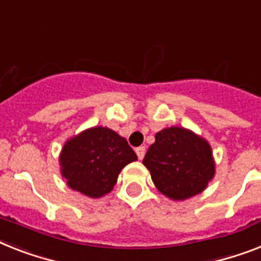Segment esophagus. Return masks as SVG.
<instances>
[{"label": "esophagus", "mask_w": 261, "mask_h": 261, "mask_svg": "<svg viewBox=\"0 0 261 261\" xmlns=\"http://www.w3.org/2000/svg\"><path fill=\"white\" fill-rule=\"evenodd\" d=\"M135 152H137L138 158H139V160H142V158L145 156V152H146L145 146H141V147H137V149H135Z\"/></svg>", "instance_id": "esophagus-1"}]
</instances>
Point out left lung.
I'll use <instances>...</instances> for the list:
<instances>
[{
    "label": "left lung",
    "mask_w": 261,
    "mask_h": 261,
    "mask_svg": "<svg viewBox=\"0 0 261 261\" xmlns=\"http://www.w3.org/2000/svg\"><path fill=\"white\" fill-rule=\"evenodd\" d=\"M156 189L174 201L204 192L215 177L211 145L184 127H167L155 134V142L143 158Z\"/></svg>",
    "instance_id": "obj_1"
}]
</instances>
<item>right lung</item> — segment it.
Masks as SVG:
<instances>
[{
  "label": "right lung",
  "mask_w": 261,
  "mask_h": 261,
  "mask_svg": "<svg viewBox=\"0 0 261 261\" xmlns=\"http://www.w3.org/2000/svg\"><path fill=\"white\" fill-rule=\"evenodd\" d=\"M137 160L123 137L101 126L68 139L59 158L67 185L91 198L111 192L122 169Z\"/></svg>",
  "instance_id": "add662e5"
}]
</instances>
